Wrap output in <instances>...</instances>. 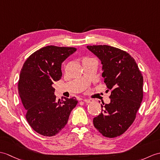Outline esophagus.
<instances>
[{
	"mask_svg": "<svg viewBox=\"0 0 160 160\" xmlns=\"http://www.w3.org/2000/svg\"><path fill=\"white\" fill-rule=\"evenodd\" d=\"M82 100H83L84 102H86V103H91V102H92V99H83Z\"/></svg>",
	"mask_w": 160,
	"mask_h": 160,
	"instance_id": "obj_1",
	"label": "esophagus"
}]
</instances>
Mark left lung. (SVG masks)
<instances>
[{"instance_id":"8db88e82","label":"left lung","mask_w":160,"mask_h":160,"mask_svg":"<svg viewBox=\"0 0 160 160\" xmlns=\"http://www.w3.org/2000/svg\"><path fill=\"white\" fill-rule=\"evenodd\" d=\"M87 48L101 61L102 77L111 90L110 103L102 105V112L93 118V125L103 136L114 138L135 120L143 98V77L134 59L125 51L106 45Z\"/></svg>"}]
</instances>
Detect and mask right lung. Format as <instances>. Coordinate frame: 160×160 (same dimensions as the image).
Wrapping results in <instances>:
<instances>
[{
	"mask_svg": "<svg viewBox=\"0 0 160 160\" xmlns=\"http://www.w3.org/2000/svg\"><path fill=\"white\" fill-rule=\"evenodd\" d=\"M76 48L48 46L37 50L24 63L18 92L30 126L41 135L53 136L65 128L76 98L56 101L54 82L61 78V65Z\"/></svg>",
	"mask_w": 160,
	"mask_h": 160,
	"instance_id": "1",
	"label": "right lung"
}]
</instances>
